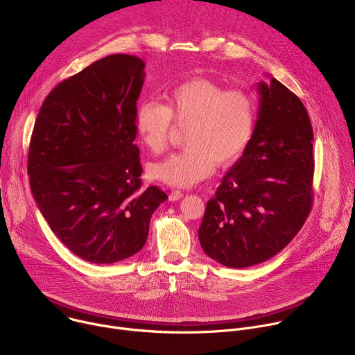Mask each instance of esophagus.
<instances>
[{
  "label": "esophagus",
  "instance_id": "1",
  "mask_svg": "<svg viewBox=\"0 0 355 355\" xmlns=\"http://www.w3.org/2000/svg\"><path fill=\"white\" fill-rule=\"evenodd\" d=\"M184 196V192L182 191H180V189H173L171 192H170V195H168V199L170 200H178V199H181Z\"/></svg>",
  "mask_w": 355,
  "mask_h": 355
}]
</instances>
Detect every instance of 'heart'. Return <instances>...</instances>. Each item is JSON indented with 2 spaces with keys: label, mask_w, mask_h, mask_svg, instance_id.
<instances>
[{
  "label": "heart",
  "mask_w": 355,
  "mask_h": 355,
  "mask_svg": "<svg viewBox=\"0 0 355 355\" xmlns=\"http://www.w3.org/2000/svg\"><path fill=\"white\" fill-rule=\"evenodd\" d=\"M173 123L187 126L184 150L151 163L148 175L171 187L188 188L218 167L237 162L257 123L256 101L243 89H225L207 80H188L164 95V104L146 101L136 112L140 143L159 155L167 147Z\"/></svg>",
  "instance_id": "b5f03b06"
}]
</instances>
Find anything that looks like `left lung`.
Here are the masks:
<instances>
[{"label":"left lung","instance_id":"1","mask_svg":"<svg viewBox=\"0 0 355 355\" xmlns=\"http://www.w3.org/2000/svg\"><path fill=\"white\" fill-rule=\"evenodd\" d=\"M256 130L208 200L198 230L207 256L230 268L267 261L312 209L313 129L302 101L278 80L259 83Z\"/></svg>","mask_w":355,"mask_h":355}]
</instances>
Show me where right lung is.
Instances as JSON below:
<instances>
[{"mask_svg":"<svg viewBox=\"0 0 355 355\" xmlns=\"http://www.w3.org/2000/svg\"><path fill=\"white\" fill-rule=\"evenodd\" d=\"M144 62L110 55L50 91L31 137L28 174L37 208L80 259L114 264L147 240L167 195L141 187L136 103Z\"/></svg>","mask_w":355,"mask_h":355,"instance_id":"right-lung-1","label":"right lung"}]
</instances>
